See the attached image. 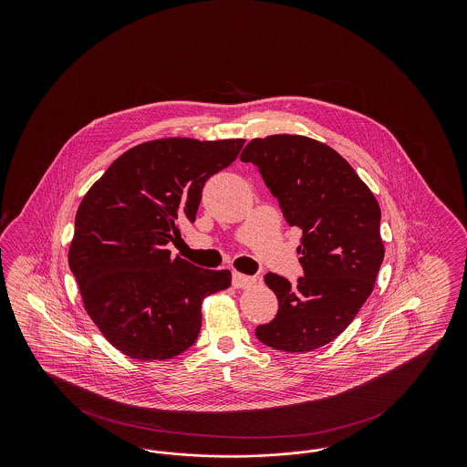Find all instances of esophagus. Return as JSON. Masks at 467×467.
<instances>
[{
  "mask_svg": "<svg viewBox=\"0 0 467 467\" xmlns=\"http://www.w3.org/2000/svg\"><path fill=\"white\" fill-rule=\"evenodd\" d=\"M254 284H255L254 276H246V275H242L238 271L233 273V287H236V289H248Z\"/></svg>",
  "mask_w": 467,
  "mask_h": 467,
  "instance_id": "esophagus-1",
  "label": "esophagus"
}]
</instances>
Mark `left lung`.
I'll return each mask as SVG.
<instances>
[{
  "mask_svg": "<svg viewBox=\"0 0 467 467\" xmlns=\"http://www.w3.org/2000/svg\"><path fill=\"white\" fill-rule=\"evenodd\" d=\"M240 159L259 168L285 221L303 231L305 276L290 285L267 273L278 313L255 336L275 350L311 352L343 333L373 292L385 255L379 204L343 157L308 136L255 138Z\"/></svg>",
  "mask_w": 467,
  "mask_h": 467,
  "instance_id": "left-lung-1",
  "label": "left lung"
}]
</instances>
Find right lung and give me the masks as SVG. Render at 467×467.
Segmentation results:
<instances>
[{"label":"right lung","mask_w":467,"mask_h":467,"mask_svg":"<svg viewBox=\"0 0 467 467\" xmlns=\"http://www.w3.org/2000/svg\"><path fill=\"white\" fill-rule=\"evenodd\" d=\"M244 140L161 138L117 157L84 196L67 263L84 308L111 345L138 360H166L194 345L201 303L231 285L229 269H202L168 244L194 223L204 182Z\"/></svg>","instance_id":"add662e5"}]
</instances>
